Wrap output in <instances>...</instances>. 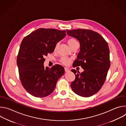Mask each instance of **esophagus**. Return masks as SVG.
Wrapping results in <instances>:
<instances>
[{
  "label": "esophagus",
  "mask_w": 126,
  "mask_h": 126,
  "mask_svg": "<svg viewBox=\"0 0 126 126\" xmlns=\"http://www.w3.org/2000/svg\"><path fill=\"white\" fill-rule=\"evenodd\" d=\"M65 71L66 72H67L70 71V70H69L68 68H67V67H65Z\"/></svg>",
  "instance_id": "esophagus-1"
}]
</instances>
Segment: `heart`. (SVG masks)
Masks as SVG:
<instances>
[{"mask_svg": "<svg viewBox=\"0 0 126 126\" xmlns=\"http://www.w3.org/2000/svg\"><path fill=\"white\" fill-rule=\"evenodd\" d=\"M78 42L77 41V40L74 39V38H71V39H69L68 40V44L69 46L70 47H71L72 46H73L74 44L77 43ZM59 45V43H57L55 45V50H56L57 48L58 47ZM61 62L63 63L65 65H68V64H69L70 63V59L67 57H62L61 60H60Z\"/></svg>", "mask_w": 126, "mask_h": 126, "instance_id": "1", "label": "heart"}]
</instances>
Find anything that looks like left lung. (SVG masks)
<instances>
[{
    "label": "left lung",
    "mask_w": 126,
    "mask_h": 126,
    "mask_svg": "<svg viewBox=\"0 0 126 126\" xmlns=\"http://www.w3.org/2000/svg\"><path fill=\"white\" fill-rule=\"evenodd\" d=\"M66 31L69 36L80 43V52L74 63L75 66H81L84 70L81 73L75 69L71 70L76 76L71 84V88L80 96H92L103 85L110 67L108 45L100 34L90 30Z\"/></svg>",
    "instance_id": "obj_1"
}]
</instances>
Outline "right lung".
Returning a JSON list of instances; mask_svg holds the SVG:
<instances>
[{
	"mask_svg": "<svg viewBox=\"0 0 126 126\" xmlns=\"http://www.w3.org/2000/svg\"><path fill=\"white\" fill-rule=\"evenodd\" d=\"M66 35L65 30L39 28L25 37L17 58L21 82L32 96L43 98L51 94L64 74L63 66H44L45 56L53 52L56 44Z\"/></svg>",
	"mask_w": 126,
	"mask_h": 126,
	"instance_id": "obj_1",
	"label": "right lung"
}]
</instances>
